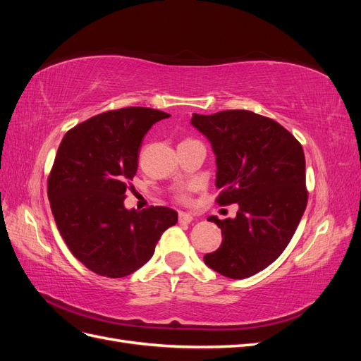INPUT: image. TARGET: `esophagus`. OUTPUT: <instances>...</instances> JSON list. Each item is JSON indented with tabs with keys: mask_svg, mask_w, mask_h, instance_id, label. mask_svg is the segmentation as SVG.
I'll list each match as a JSON object with an SVG mask.
<instances>
[{
	"mask_svg": "<svg viewBox=\"0 0 361 361\" xmlns=\"http://www.w3.org/2000/svg\"><path fill=\"white\" fill-rule=\"evenodd\" d=\"M179 221L180 223H191L192 221V215L187 212H179Z\"/></svg>",
	"mask_w": 361,
	"mask_h": 361,
	"instance_id": "1",
	"label": "esophagus"
}]
</instances>
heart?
<instances>
[{"label":"heart","instance_id":"b5f03b06","mask_svg":"<svg viewBox=\"0 0 361 361\" xmlns=\"http://www.w3.org/2000/svg\"><path fill=\"white\" fill-rule=\"evenodd\" d=\"M180 200H187V195L182 194V195H180Z\"/></svg>","mask_w":361,"mask_h":361}]
</instances>
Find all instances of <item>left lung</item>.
Masks as SVG:
<instances>
[{
  "label": "left lung",
  "mask_w": 361,
  "mask_h": 361,
  "mask_svg": "<svg viewBox=\"0 0 361 361\" xmlns=\"http://www.w3.org/2000/svg\"><path fill=\"white\" fill-rule=\"evenodd\" d=\"M191 125L214 150L218 203L239 206L235 218H207L223 243L204 264L224 277L255 276L283 253L307 206L302 147L280 123L247 110L192 114Z\"/></svg>",
  "instance_id": "1"
}]
</instances>
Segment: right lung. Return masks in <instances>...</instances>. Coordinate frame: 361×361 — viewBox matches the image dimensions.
I'll return each mask as SVG.
<instances>
[{
  "instance_id": "1",
  "label": "right lung",
  "mask_w": 361,
  "mask_h": 361,
  "mask_svg": "<svg viewBox=\"0 0 361 361\" xmlns=\"http://www.w3.org/2000/svg\"><path fill=\"white\" fill-rule=\"evenodd\" d=\"M169 116L154 108H120L76 125L61 140L48 179L51 211L72 255L96 274H133L178 223V212L166 206L125 207L141 141Z\"/></svg>"
}]
</instances>
